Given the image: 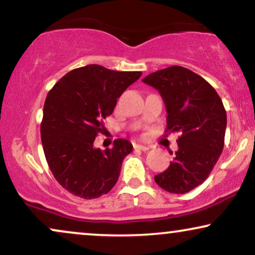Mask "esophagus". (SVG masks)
<instances>
[{
  "instance_id": "esophagus-1",
  "label": "esophagus",
  "mask_w": 255,
  "mask_h": 255,
  "mask_svg": "<svg viewBox=\"0 0 255 255\" xmlns=\"http://www.w3.org/2000/svg\"><path fill=\"white\" fill-rule=\"evenodd\" d=\"M151 148L149 146H146V145H134V149H140V151H148V149Z\"/></svg>"
}]
</instances>
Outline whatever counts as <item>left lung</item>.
<instances>
[{
	"label": "left lung",
	"instance_id": "1",
	"mask_svg": "<svg viewBox=\"0 0 255 255\" xmlns=\"http://www.w3.org/2000/svg\"><path fill=\"white\" fill-rule=\"evenodd\" d=\"M161 95L166 131L177 132L179 149L165 172L154 176L168 193L186 194L208 179L224 147L226 111L210 83L181 66L160 69L142 79Z\"/></svg>",
	"mask_w": 255,
	"mask_h": 255
}]
</instances>
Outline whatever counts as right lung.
Instances as JSON below:
<instances>
[{
    "label": "right lung",
    "instance_id": "1",
    "mask_svg": "<svg viewBox=\"0 0 255 255\" xmlns=\"http://www.w3.org/2000/svg\"><path fill=\"white\" fill-rule=\"evenodd\" d=\"M140 76L141 72L88 65L67 73L48 92L40 125L45 158L55 180L75 196L97 198L116 184L133 146L117 139L113 148L102 151L94 140L118 97Z\"/></svg>",
    "mask_w": 255,
    "mask_h": 255
}]
</instances>
